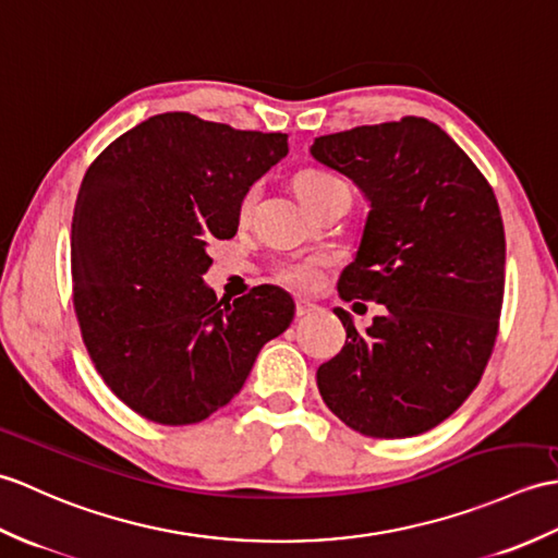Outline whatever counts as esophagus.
I'll return each mask as SVG.
<instances>
[{
	"mask_svg": "<svg viewBox=\"0 0 558 558\" xmlns=\"http://www.w3.org/2000/svg\"><path fill=\"white\" fill-rule=\"evenodd\" d=\"M315 303H311V301H305V299H299L295 301V315L299 317H305V315H311V313H315Z\"/></svg>",
	"mask_w": 558,
	"mask_h": 558,
	"instance_id": "1",
	"label": "esophagus"
}]
</instances>
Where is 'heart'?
<instances>
[{"instance_id": "obj_1", "label": "heart", "mask_w": 558, "mask_h": 558, "mask_svg": "<svg viewBox=\"0 0 558 558\" xmlns=\"http://www.w3.org/2000/svg\"><path fill=\"white\" fill-rule=\"evenodd\" d=\"M343 185L341 179H337L329 171H322V169H303L299 177H295V189H299L301 201L311 207L313 203H317L322 195H327L331 189H339ZM255 201V191H251L245 195L243 201V209H247ZM319 267H322V259L319 257H305V259H293V263L281 265L277 277L289 283V287L295 289H311L317 283L319 279Z\"/></svg>"}]
</instances>
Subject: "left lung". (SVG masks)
Returning <instances> with one entry per match:
<instances>
[{
	"mask_svg": "<svg viewBox=\"0 0 558 558\" xmlns=\"http://www.w3.org/2000/svg\"><path fill=\"white\" fill-rule=\"evenodd\" d=\"M311 155L369 203L339 295L387 307L363 333L343 307L333 311L345 345L317 369L322 399L361 435H423L477 387L497 339L506 263L497 197L451 135L420 117L319 135Z\"/></svg>",
	"mask_w": 558,
	"mask_h": 558,
	"instance_id": "1",
	"label": "left lung"
}]
</instances>
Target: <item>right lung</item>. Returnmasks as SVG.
<instances>
[{
	"label": "right lung",
	"instance_id": "add662e5",
	"mask_svg": "<svg viewBox=\"0 0 558 558\" xmlns=\"http://www.w3.org/2000/svg\"><path fill=\"white\" fill-rule=\"evenodd\" d=\"M287 153V133L167 111L85 171L71 225L73 307L97 373L153 423L219 411L291 325L287 291L263 283L217 301L203 281L209 241L236 236L245 193Z\"/></svg>",
	"mask_w": 558,
	"mask_h": 558
}]
</instances>
